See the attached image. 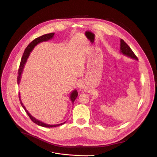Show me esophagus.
<instances>
[{"mask_svg": "<svg viewBox=\"0 0 157 157\" xmlns=\"http://www.w3.org/2000/svg\"><path fill=\"white\" fill-rule=\"evenodd\" d=\"M80 87H81V88H82V87H81V86H80Z\"/></svg>", "mask_w": 157, "mask_h": 157, "instance_id": "34e87169", "label": "esophagus"}]
</instances>
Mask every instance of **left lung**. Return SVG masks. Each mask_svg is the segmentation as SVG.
Segmentation results:
<instances>
[{"mask_svg": "<svg viewBox=\"0 0 157 157\" xmlns=\"http://www.w3.org/2000/svg\"><path fill=\"white\" fill-rule=\"evenodd\" d=\"M120 52L122 54H123L124 55H125L128 58L134 59L136 60H138L137 57L136 56L135 54H134V53L132 52V50L129 47L128 44L122 39H121Z\"/></svg>", "mask_w": 157, "mask_h": 157, "instance_id": "obj_1", "label": "left lung"}]
</instances>
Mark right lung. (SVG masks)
<instances>
[{"label":"right lung","instance_id":"add662e5","mask_svg":"<svg viewBox=\"0 0 157 157\" xmlns=\"http://www.w3.org/2000/svg\"><path fill=\"white\" fill-rule=\"evenodd\" d=\"M55 35V33H48V34H45V35H43L40 37H38L36 38H35V40H33L27 46V47L25 48V51H24V53L23 54V56H22V58H21V62H20V67H19V70H18V77H17V83L18 84H19L20 82V80H21V73L22 72H23V70H24V66H25V64L27 61V59L29 58V56H30V53L32 52V50H33V48H35V46H36L38 44L43 42V41H48L51 39H52L53 38ZM78 95V91H76V89H75V90H73L71 94H70V100L72 102V103L73 104L75 99H76L77 96ZM19 99H20V104L21 105V106L23 107V108L25 109V112L27 113V114H28V116H29V117L30 118V119L34 122L36 124L40 125V126H42V127H58L59 125H63L66 122H63V123H61V124H56V125H50V124H45L44 123L36 119H35V117H33L28 112V110L26 109L23 103H22L21 101V99H20V95L19 94Z\"/></svg>","mask_w":157,"mask_h":157}]
</instances>
